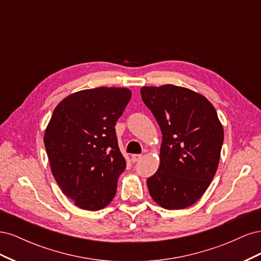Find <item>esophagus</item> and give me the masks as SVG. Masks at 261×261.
<instances>
[{
  "mask_svg": "<svg viewBox=\"0 0 261 261\" xmlns=\"http://www.w3.org/2000/svg\"><path fill=\"white\" fill-rule=\"evenodd\" d=\"M141 156H143L141 154H133V155H132V162L135 163V162L139 161V160L141 159Z\"/></svg>",
  "mask_w": 261,
  "mask_h": 261,
  "instance_id": "esophagus-1",
  "label": "esophagus"
}]
</instances>
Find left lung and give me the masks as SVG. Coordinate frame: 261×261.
Masks as SVG:
<instances>
[{
    "label": "left lung",
    "instance_id": "left-lung-1",
    "mask_svg": "<svg viewBox=\"0 0 261 261\" xmlns=\"http://www.w3.org/2000/svg\"><path fill=\"white\" fill-rule=\"evenodd\" d=\"M141 98L162 133L160 167L147 179L161 207L192 206L215 176L224 133L216 109L201 94L184 87H143Z\"/></svg>",
    "mask_w": 261,
    "mask_h": 261
}]
</instances>
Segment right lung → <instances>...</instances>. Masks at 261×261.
I'll list each match as a JSON object with an SVG mask.
<instances>
[{
	"instance_id": "right-lung-1",
	"label": "right lung",
	"mask_w": 261,
	"mask_h": 261,
	"mask_svg": "<svg viewBox=\"0 0 261 261\" xmlns=\"http://www.w3.org/2000/svg\"><path fill=\"white\" fill-rule=\"evenodd\" d=\"M130 97L127 88L99 87L70 94L54 109L44 147L55 180L77 207L96 211L114 198L126 168L114 126Z\"/></svg>"
}]
</instances>
